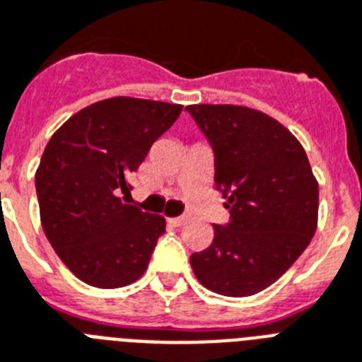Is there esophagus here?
<instances>
[{"label":"esophagus","mask_w":362,"mask_h":362,"mask_svg":"<svg viewBox=\"0 0 362 362\" xmlns=\"http://www.w3.org/2000/svg\"><path fill=\"white\" fill-rule=\"evenodd\" d=\"M184 217H171V219H167V223L171 225V227H180V225H184Z\"/></svg>","instance_id":"1"}]
</instances>
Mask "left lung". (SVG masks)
<instances>
[{
	"label": "left lung",
	"instance_id": "8db88e82",
	"mask_svg": "<svg viewBox=\"0 0 362 362\" xmlns=\"http://www.w3.org/2000/svg\"><path fill=\"white\" fill-rule=\"evenodd\" d=\"M210 143L216 189L230 219L193 252L202 286L228 298L262 292L292 266L318 225V182L303 146L266 113L243 105H187Z\"/></svg>",
	"mask_w": 362,
	"mask_h": 362
}]
</instances>
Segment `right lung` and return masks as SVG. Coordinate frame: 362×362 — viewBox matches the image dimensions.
Wrapping results in <instances>:
<instances>
[{
    "instance_id": "1",
    "label": "right lung",
    "mask_w": 362,
    "mask_h": 362,
    "mask_svg": "<svg viewBox=\"0 0 362 362\" xmlns=\"http://www.w3.org/2000/svg\"><path fill=\"white\" fill-rule=\"evenodd\" d=\"M182 105L117 96L70 117L35 175L44 234L83 283L120 288L145 273L165 219L126 204L128 176L180 117Z\"/></svg>"
}]
</instances>
